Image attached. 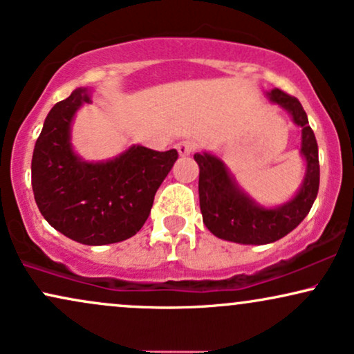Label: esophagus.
I'll return each mask as SVG.
<instances>
[{"label":"esophagus","instance_id":"esophagus-1","mask_svg":"<svg viewBox=\"0 0 354 354\" xmlns=\"http://www.w3.org/2000/svg\"><path fill=\"white\" fill-rule=\"evenodd\" d=\"M176 149H177V152H178V156H182V157L190 156L192 152L195 151V142H194V141H189V139H185V141L177 142Z\"/></svg>","mask_w":354,"mask_h":354}]
</instances>
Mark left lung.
Returning <instances> with one entry per match:
<instances>
[{"mask_svg":"<svg viewBox=\"0 0 354 354\" xmlns=\"http://www.w3.org/2000/svg\"><path fill=\"white\" fill-rule=\"evenodd\" d=\"M266 97L292 118V123L302 129L300 156L305 162V176L300 187L276 207H264L244 192L231 170L212 152H197L198 198L203 223L216 238L238 244H269L297 228L310 212L320 185V165L315 134L308 126L307 113L297 98L279 88L266 91Z\"/></svg>","mask_w":354,"mask_h":354,"instance_id":"left-lung-1","label":"left lung"}]
</instances>
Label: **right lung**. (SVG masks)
Masks as SVG:
<instances>
[{"label": "right lung", "mask_w": 354, "mask_h": 354, "mask_svg": "<svg viewBox=\"0 0 354 354\" xmlns=\"http://www.w3.org/2000/svg\"><path fill=\"white\" fill-rule=\"evenodd\" d=\"M85 103H91V91L82 86L47 115L30 164L32 192L52 228L77 243L103 246L142 228L178 154L133 144L111 159L85 160L72 144L73 120Z\"/></svg>", "instance_id": "1"}]
</instances>
